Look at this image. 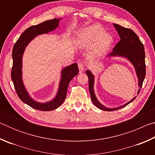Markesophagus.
Returning a JSON list of instances; mask_svg holds the SVG:
<instances>
[{
	"label": "esophagus",
	"mask_w": 155,
	"mask_h": 155,
	"mask_svg": "<svg viewBox=\"0 0 155 155\" xmlns=\"http://www.w3.org/2000/svg\"><path fill=\"white\" fill-rule=\"evenodd\" d=\"M78 69H79L81 72H82V71H83L84 70H85V65H84V64H83L82 62L78 63Z\"/></svg>",
	"instance_id": "esophagus-1"
}]
</instances>
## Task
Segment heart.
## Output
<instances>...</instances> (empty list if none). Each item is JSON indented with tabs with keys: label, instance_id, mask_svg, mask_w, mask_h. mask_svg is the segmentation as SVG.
Wrapping results in <instances>:
<instances>
[{
	"label": "heart",
	"instance_id": "heart-1",
	"mask_svg": "<svg viewBox=\"0 0 155 155\" xmlns=\"http://www.w3.org/2000/svg\"><path fill=\"white\" fill-rule=\"evenodd\" d=\"M77 41L78 45L87 47L92 45V50L97 54L107 51L113 42V38L109 33L104 32L101 25L95 24L83 28L78 32Z\"/></svg>",
	"mask_w": 155,
	"mask_h": 155
}]
</instances>
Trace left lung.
Listing matches in <instances>:
<instances>
[{"instance_id": "1", "label": "left lung", "mask_w": 155, "mask_h": 155, "mask_svg": "<svg viewBox=\"0 0 155 155\" xmlns=\"http://www.w3.org/2000/svg\"><path fill=\"white\" fill-rule=\"evenodd\" d=\"M114 27L117 31L120 38V40L113 49V51L107 55V57H123L128 60L135 68L136 74L138 78V87H140L137 94L140 93V89L142 86L144 78L146 76V64H145V52L143 44L141 42L138 36L134 31L130 28H124L117 24H114ZM86 74L89 79V90H90L91 101L94 104L100 109L103 111H111L123 108L128 105L135 99L136 96L133 98L130 101L125 103L122 106L108 108L101 104L97 99L94 92V76L90 70H86Z\"/></svg>"}]
</instances>
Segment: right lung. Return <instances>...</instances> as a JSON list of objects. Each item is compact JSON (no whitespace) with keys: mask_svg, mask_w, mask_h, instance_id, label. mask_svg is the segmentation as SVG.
<instances>
[{"mask_svg":"<svg viewBox=\"0 0 155 155\" xmlns=\"http://www.w3.org/2000/svg\"><path fill=\"white\" fill-rule=\"evenodd\" d=\"M61 18L44 21L40 24L31 26L26 29L15 42L12 51L13 67L12 70V79L18 96L23 103L33 109L44 111L55 109L65 101L67 94L68 85L73 78L78 73L77 64H72L64 68L61 72L59 88L54 98L46 103L36 101L28 94L22 80V57L26 48L35 37L46 34L54 31L59 27Z\"/></svg>","mask_w":155,"mask_h":155,"instance_id":"right-lung-1","label":"right lung"}]
</instances>
